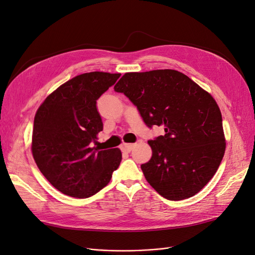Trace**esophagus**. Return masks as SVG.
Wrapping results in <instances>:
<instances>
[{
    "mask_svg": "<svg viewBox=\"0 0 255 255\" xmlns=\"http://www.w3.org/2000/svg\"><path fill=\"white\" fill-rule=\"evenodd\" d=\"M134 145H135L134 143H122L120 148L122 151H125V152H130L134 148Z\"/></svg>",
    "mask_w": 255,
    "mask_h": 255,
    "instance_id": "34e87169",
    "label": "esophagus"
}]
</instances>
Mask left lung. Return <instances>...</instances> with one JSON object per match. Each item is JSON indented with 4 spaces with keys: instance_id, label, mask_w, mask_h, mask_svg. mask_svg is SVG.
Here are the masks:
<instances>
[{
    "instance_id": "left-lung-1",
    "label": "left lung",
    "mask_w": 255,
    "mask_h": 255,
    "mask_svg": "<svg viewBox=\"0 0 255 255\" xmlns=\"http://www.w3.org/2000/svg\"><path fill=\"white\" fill-rule=\"evenodd\" d=\"M115 91L127 96L149 128L165 135L149 140L145 180L171 201L195 196L217 171L226 151L222 117L214 98L176 70L126 73Z\"/></svg>"
}]
</instances>
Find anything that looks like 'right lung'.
I'll use <instances>...</instances> for the list:
<instances>
[{"mask_svg": "<svg viewBox=\"0 0 255 255\" xmlns=\"http://www.w3.org/2000/svg\"><path fill=\"white\" fill-rule=\"evenodd\" d=\"M120 75L95 71L75 76L53 91L35 115L34 159L45 179L67 196L96 195L120 165L118 148L94 146L103 129L97 100Z\"/></svg>", "mask_w": 255, "mask_h": 255, "instance_id": "right-lung-1", "label": "right lung"}]
</instances>
